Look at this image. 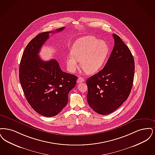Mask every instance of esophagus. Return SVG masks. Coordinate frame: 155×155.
<instances>
[{
    "instance_id": "1",
    "label": "esophagus",
    "mask_w": 155,
    "mask_h": 155,
    "mask_svg": "<svg viewBox=\"0 0 155 155\" xmlns=\"http://www.w3.org/2000/svg\"><path fill=\"white\" fill-rule=\"evenodd\" d=\"M83 81H84V79L82 77H79V78H78V79L77 80V82H78V83H82V82H83Z\"/></svg>"
}]
</instances>
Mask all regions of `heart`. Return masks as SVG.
Returning a JSON list of instances; mask_svg holds the SVG:
<instances>
[{
  "label": "heart",
  "mask_w": 155,
  "mask_h": 155,
  "mask_svg": "<svg viewBox=\"0 0 155 155\" xmlns=\"http://www.w3.org/2000/svg\"><path fill=\"white\" fill-rule=\"evenodd\" d=\"M109 53V47L106 41L91 36L81 37L74 41L71 47V54L66 57L68 69L74 72L81 61L83 70L87 74H93L101 69Z\"/></svg>",
  "instance_id": "1"
}]
</instances>
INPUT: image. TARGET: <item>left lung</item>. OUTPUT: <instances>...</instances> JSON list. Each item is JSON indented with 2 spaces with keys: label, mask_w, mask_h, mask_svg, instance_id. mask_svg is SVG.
I'll return each instance as SVG.
<instances>
[{
  "label": "left lung",
  "mask_w": 155,
  "mask_h": 155,
  "mask_svg": "<svg viewBox=\"0 0 155 155\" xmlns=\"http://www.w3.org/2000/svg\"><path fill=\"white\" fill-rule=\"evenodd\" d=\"M114 46L104 68L87 80V102L95 112L108 114L130 95L134 76V60L120 38L113 34Z\"/></svg>",
  "instance_id": "obj_1"
}]
</instances>
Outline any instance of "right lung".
<instances>
[{"label":"right lung","mask_w":155,"mask_h":155,"mask_svg":"<svg viewBox=\"0 0 155 155\" xmlns=\"http://www.w3.org/2000/svg\"><path fill=\"white\" fill-rule=\"evenodd\" d=\"M55 32H42L35 36L25 47L19 68L20 81L27 101L37 113L46 117L58 114L66 106L69 93L77 80V76L63 72L57 60L45 61L39 56L49 34Z\"/></svg>","instance_id":"right-lung-1"}]
</instances>
